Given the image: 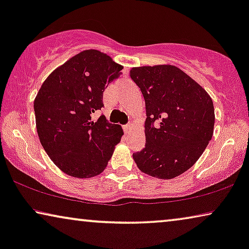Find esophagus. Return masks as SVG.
I'll use <instances>...</instances> for the list:
<instances>
[{"label": "esophagus", "instance_id": "34e87169", "mask_svg": "<svg viewBox=\"0 0 249 249\" xmlns=\"http://www.w3.org/2000/svg\"><path fill=\"white\" fill-rule=\"evenodd\" d=\"M131 128H132V125H131L130 124L124 125V130L125 134H128V132H130V131H131Z\"/></svg>", "mask_w": 249, "mask_h": 249}]
</instances>
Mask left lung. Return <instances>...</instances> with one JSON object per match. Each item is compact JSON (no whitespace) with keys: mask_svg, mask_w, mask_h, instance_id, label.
<instances>
[{"mask_svg":"<svg viewBox=\"0 0 249 249\" xmlns=\"http://www.w3.org/2000/svg\"><path fill=\"white\" fill-rule=\"evenodd\" d=\"M130 78L141 88L146 107V144L132 154L136 164L155 178H176L195 164L212 139V98L170 64L132 68Z\"/></svg>","mask_w":249,"mask_h":249,"instance_id":"1","label":"left lung"}]
</instances>
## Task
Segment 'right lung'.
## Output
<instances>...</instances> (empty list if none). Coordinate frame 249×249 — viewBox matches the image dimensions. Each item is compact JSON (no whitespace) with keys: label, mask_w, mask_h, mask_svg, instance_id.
<instances>
[{"label":"right lung","mask_w":249,"mask_h":249,"mask_svg":"<svg viewBox=\"0 0 249 249\" xmlns=\"http://www.w3.org/2000/svg\"><path fill=\"white\" fill-rule=\"evenodd\" d=\"M122 66L107 54L86 50L71 57L46 78L34 102L40 144L57 168L74 178H91L107 168L124 130L97 121L103 91L119 77Z\"/></svg>","instance_id":"right-lung-1"}]
</instances>
